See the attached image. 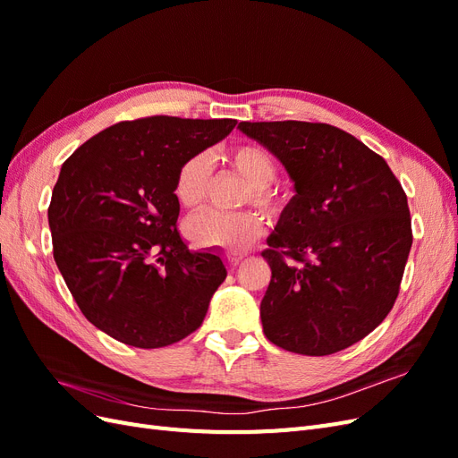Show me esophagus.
Here are the masks:
<instances>
[{
	"label": "esophagus",
	"instance_id": "esophagus-1",
	"mask_svg": "<svg viewBox=\"0 0 458 458\" xmlns=\"http://www.w3.org/2000/svg\"><path fill=\"white\" fill-rule=\"evenodd\" d=\"M241 261H242V258H241V256H227V259H225V263H227V267H229V269H234V267H237Z\"/></svg>",
	"mask_w": 458,
	"mask_h": 458
}]
</instances>
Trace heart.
I'll use <instances>...</instances> for the list:
<instances>
[{"mask_svg":"<svg viewBox=\"0 0 458 458\" xmlns=\"http://www.w3.org/2000/svg\"><path fill=\"white\" fill-rule=\"evenodd\" d=\"M225 162L248 185L244 204H252V208L267 217L283 212L286 197L273 183L276 177V162L267 148L252 143L231 147L225 152ZM208 183H210V164L206 157H189L179 164L175 172L174 197L185 210H199L206 200ZM261 229V219L254 212L234 216L204 212L191 217L183 231L187 241L200 250L239 254L252 246Z\"/></svg>","mask_w":458,"mask_h":458,"instance_id":"1","label":"heart"}]
</instances>
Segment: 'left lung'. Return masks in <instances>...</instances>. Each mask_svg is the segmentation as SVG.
Returning a JSON list of instances; mask_svg holds the SVG:
<instances>
[{"mask_svg":"<svg viewBox=\"0 0 458 458\" xmlns=\"http://www.w3.org/2000/svg\"><path fill=\"white\" fill-rule=\"evenodd\" d=\"M283 162L296 197L261 256L271 283L263 332L279 348L330 355L377 328L394 308L412 244L407 195L386 160L318 122H241Z\"/></svg>","mask_w":458,"mask_h":458,"instance_id":"8db88e82","label":"left lung"}]
</instances>
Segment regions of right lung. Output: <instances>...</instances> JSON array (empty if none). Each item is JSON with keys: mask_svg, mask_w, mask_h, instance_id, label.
Here are the masks:
<instances>
[{"mask_svg": "<svg viewBox=\"0 0 458 458\" xmlns=\"http://www.w3.org/2000/svg\"><path fill=\"white\" fill-rule=\"evenodd\" d=\"M234 126L231 118L126 120L63 164L47 210L53 258L80 311L108 336L155 350L202 325L227 269L183 242L174 177Z\"/></svg>", "mask_w": 458, "mask_h": 458, "instance_id": "1", "label": "right lung"}]
</instances>
